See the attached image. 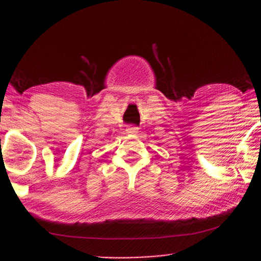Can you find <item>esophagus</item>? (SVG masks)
Instances as JSON below:
<instances>
[{
	"instance_id": "34e87169",
	"label": "esophagus",
	"mask_w": 261,
	"mask_h": 261,
	"mask_svg": "<svg viewBox=\"0 0 261 261\" xmlns=\"http://www.w3.org/2000/svg\"><path fill=\"white\" fill-rule=\"evenodd\" d=\"M126 131H127V134H134V135H136L137 133H139V128H137L136 126H128V127L126 128Z\"/></svg>"
}]
</instances>
